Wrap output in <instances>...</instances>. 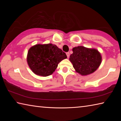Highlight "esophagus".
Returning <instances> with one entry per match:
<instances>
[{
  "label": "esophagus",
  "mask_w": 121,
  "mask_h": 121,
  "mask_svg": "<svg viewBox=\"0 0 121 121\" xmlns=\"http://www.w3.org/2000/svg\"><path fill=\"white\" fill-rule=\"evenodd\" d=\"M66 55H67V58H69V56H70V54H69V52H67V53H66Z\"/></svg>",
  "instance_id": "34e87169"
}]
</instances>
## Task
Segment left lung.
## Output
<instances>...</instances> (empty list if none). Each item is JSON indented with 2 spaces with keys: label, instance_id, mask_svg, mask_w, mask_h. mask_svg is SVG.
Returning a JSON list of instances; mask_svg holds the SVG:
<instances>
[{
  "label": "left lung",
  "instance_id": "1",
  "mask_svg": "<svg viewBox=\"0 0 121 121\" xmlns=\"http://www.w3.org/2000/svg\"><path fill=\"white\" fill-rule=\"evenodd\" d=\"M73 53L69 60L77 73L82 75H87L98 69L101 62L100 53L95 49L77 46L73 48Z\"/></svg>",
  "mask_w": 121,
  "mask_h": 121
}]
</instances>
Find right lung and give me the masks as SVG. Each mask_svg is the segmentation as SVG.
Returning a JSON list of instances; mask_svg holds the SVG:
<instances>
[{
	"mask_svg": "<svg viewBox=\"0 0 121 121\" xmlns=\"http://www.w3.org/2000/svg\"><path fill=\"white\" fill-rule=\"evenodd\" d=\"M66 58L65 53L56 45L37 44L29 50L27 62L35 74L45 77L52 74L58 63Z\"/></svg>",
	"mask_w": 121,
	"mask_h": 121,
	"instance_id": "1",
	"label": "right lung"
}]
</instances>
